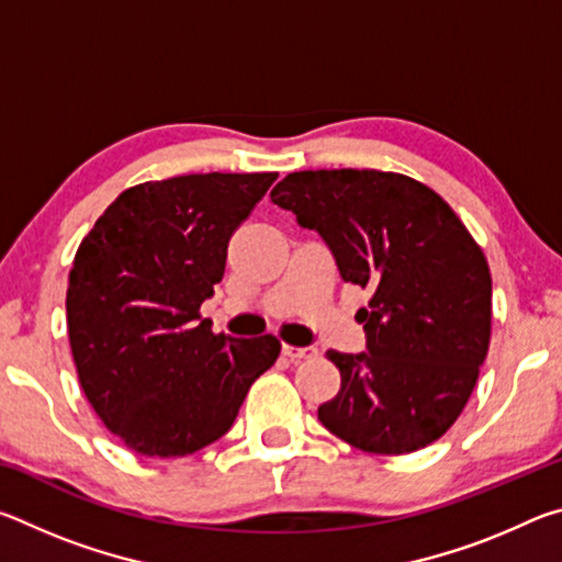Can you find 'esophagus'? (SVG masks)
Returning a JSON list of instances; mask_svg holds the SVG:
<instances>
[{"mask_svg":"<svg viewBox=\"0 0 562 562\" xmlns=\"http://www.w3.org/2000/svg\"><path fill=\"white\" fill-rule=\"evenodd\" d=\"M282 355L292 359V361H302V359H312L317 357V349L315 347H292V345H284L282 347Z\"/></svg>","mask_w":562,"mask_h":562,"instance_id":"esophagus-1","label":"esophagus"}]
</instances>
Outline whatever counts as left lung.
Returning a JSON list of instances; mask_svg holds the SVG:
<instances>
[{"label": "left lung", "mask_w": 562, "mask_h": 562, "mask_svg": "<svg viewBox=\"0 0 562 562\" xmlns=\"http://www.w3.org/2000/svg\"><path fill=\"white\" fill-rule=\"evenodd\" d=\"M272 203L317 231L345 282L372 292L367 351L339 369L319 422L359 451L398 456L451 429L491 341V270L459 215L429 186L384 170H300Z\"/></svg>", "instance_id": "1"}]
</instances>
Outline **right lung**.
<instances>
[{
	"mask_svg": "<svg viewBox=\"0 0 562 562\" xmlns=\"http://www.w3.org/2000/svg\"><path fill=\"white\" fill-rule=\"evenodd\" d=\"M274 178L193 173L133 186L76 250L66 290L76 374L131 451L173 459L217 441L280 357L278 337L215 335L201 317L227 243Z\"/></svg>",
	"mask_w": 562,
	"mask_h": 562,
	"instance_id": "1",
	"label": "right lung"
}]
</instances>
